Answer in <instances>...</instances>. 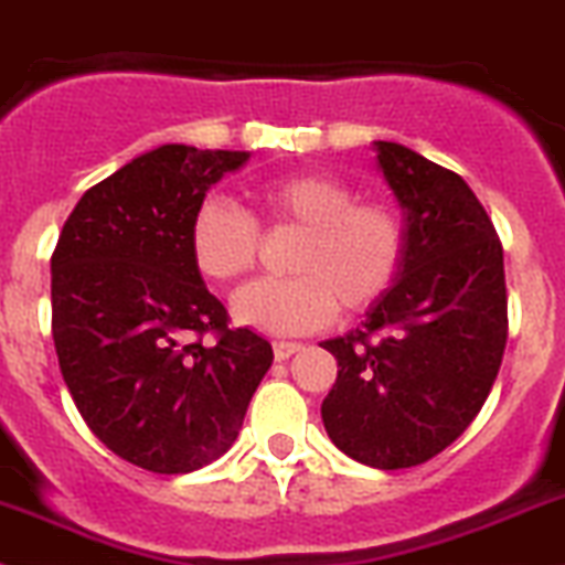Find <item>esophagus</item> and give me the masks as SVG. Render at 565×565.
<instances>
[{"mask_svg":"<svg viewBox=\"0 0 565 565\" xmlns=\"http://www.w3.org/2000/svg\"><path fill=\"white\" fill-rule=\"evenodd\" d=\"M300 342H289V340H278L276 345H273V356H276L278 362H284V360H289V356L292 354H298L300 351Z\"/></svg>","mask_w":565,"mask_h":565,"instance_id":"obj_1","label":"esophagus"}]
</instances>
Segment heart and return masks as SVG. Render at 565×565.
Masks as SVG:
<instances>
[{"label":"heart","instance_id":"obj_1","mask_svg":"<svg viewBox=\"0 0 565 565\" xmlns=\"http://www.w3.org/2000/svg\"><path fill=\"white\" fill-rule=\"evenodd\" d=\"M267 228L300 231L287 258L292 278L256 281L231 300L234 320L270 334H307L334 320L337 307L365 312L390 289L404 258V223L393 205L354 200L331 175L295 172L256 192ZM189 258L211 284L245 276L256 262V223L223 198H205L189 220Z\"/></svg>","mask_w":565,"mask_h":565}]
</instances>
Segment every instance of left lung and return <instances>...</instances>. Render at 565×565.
<instances>
[{
  "label": "left lung",
  "mask_w": 565,
  "mask_h": 565,
  "mask_svg": "<svg viewBox=\"0 0 565 565\" xmlns=\"http://www.w3.org/2000/svg\"><path fill=\"white\" fill-rule=\"evenodd\" d=\"M402 209L404 258L365 323L320 345L337 382L320 415L337 449L393 471L440 455L497 382L508 342L504 256L460 175L395 141H373Z\"/></svg>",
  "instance_id": "1"
}]
</instances>
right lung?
Segmentation results:
<instances>
[{
  "label": "right lung",
  "instance_id": "add662e5",
  "mask_svg": "<svg viewBox=\"0 0 565 565\" xmlns=\"http://www.w3.org/2000/svg\"><path fill=\"white\" fill-rule=\"evenodd\" d=\"M245 150L161 145L88 189L52 253V340L88 429L152 473L234 446L273 348L228 315L189 258V220ZM214 330V347L194 341Z\"/></svg>",
  "mask_w": 565,
  "mask_h": 565
}]
</instances>
